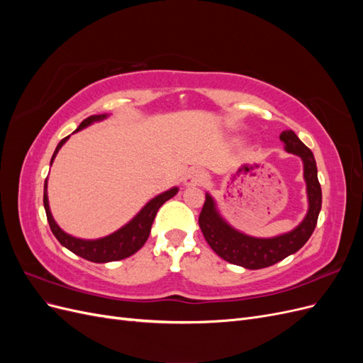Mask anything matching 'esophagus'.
I'll list each match as a JSON object with an SVG mask.
<instances>
[{
	"label": "esophagus",
	"instance_id": "34e87169",
	"mask_svg": "<svg viewBox=\"0 0 363 363\" xmlns=\"http://www.w3.org/2000/svg\"><path fill=\"white\" fill-rule=\"evenodd\" d=\"M204 182H206V174L200 168L191 169L184 179L186 186H201Z\"/></svg>",
	"mask_w": 363,
	"mask_h": 363
}]
</instances>
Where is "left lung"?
<instances>
[{
  "mask_svg": "<svg viewBox=\"0 0 363 363\" xmlns=\"http://www.w3.org/2000/svg\"><path fill=\"white\" fill-rule=\"evenodd\" d=\"M280 139L284 142V150L300 156L304 163V179L307 183V196H309V212L304 221L292 230L291 233L271 239L250 238L236 232L224 219L218 215L215 203L211 195H206V201L199 216V224L204 239L219 257L244 267L247 269H260L274 265L284 257L298 251L309 238L318 223L321 211L323 192L318 182L316 162L312 151L307 148L292 130L283 131Z\"/></svg>",
  "mask_w": 363,
  "mask_h": 363,
  "instance_id": "obj_1",
  "label": "left lung"
}]
</instances>
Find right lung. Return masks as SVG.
<instances>
[{
	"label": "right lung",
	"mask_w": 363,
	"mask_h": 363,
	"mask_svg": "<svg viewBox=\"0 0 363 363\" xmlns=\"http://www.w3.org/2000/svg\"><path fill=\"white\" fill-rule=\"evenodd\" d=\"M106 118V115H92L89 118H86L83 123L77 128V131L84 128L86 125L92 124L94 121H100ZM69 136L63 138L59 145L54 151L51 163L56 157L57 151L60 150V147L67 142ZM177 188H172L167 192L160 194L156 199H152L142 211L131 219V221L123 227L118 232H115L113 235L103 238V239H96V240H83V239H77L72 238L69 235H67L65 232L59 228V225L54 223V219L51 216L50 212V207H48V196H47V180H45V189H43V207H45V212H47V219H48V224L52 235L57 238L59 242L67 247L69 251H72L74 255L80 256L89 262H95V263H106V262H115V260H121V259H125L131 255H135L138 250H140L144 247V244L147 242V239L150 236L151 232V225L152 221H155L156 213L160 208V206L168 201L169 199L177 194Z\"/></svg>",
	"instance_id": "obj_1"
}]
</instances>
